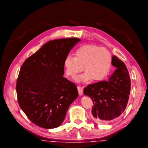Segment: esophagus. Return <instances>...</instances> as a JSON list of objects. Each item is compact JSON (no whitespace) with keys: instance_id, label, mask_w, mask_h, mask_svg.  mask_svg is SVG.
Segmentation results:
<instances>
[{"instance_id":"1","label":"esophagus","mask_w":148,"mask_h":148,"mask_svg":"<svg viewBox=\"0 0 148 148\" xmlns=\"http://www.w3.org/2000/svg\"><path fill=\"white\" fill-rule=\"evenodd\" d=\"M77 90H78V92H79V94L80 95H83V87H82V86H77Z\"/></svg>"}]
</instances>
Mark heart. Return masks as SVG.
Instances as JSON below:
<instances>
[{"label":"heart","instance_id":"b5f03b06","mask_svg":"<svg viewBox=\"0 0 148 148\" xmlns=\"http://www.w3.org/2000/svg\"><path fill=\"white\" fill-rule=\"evenodd\" d=\"M112 56L105 48L86 45L77 48L75 57L68 55L64 60L66 74L74 77L83 71L85 73L77 79L79 82L103 80L109 74L112 66Z\"/></svg>","mask_w":148,"mask_h":148}]
</instances>
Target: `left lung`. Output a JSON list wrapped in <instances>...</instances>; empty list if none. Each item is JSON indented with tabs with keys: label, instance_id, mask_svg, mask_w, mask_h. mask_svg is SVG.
I'll list each match as a JSON object with an SVG mask.
<instances>
[{
	"label": "left lung",
	"instance_id": "obj_1",
	"mask_svg": "<svg viewBox=\"0 0 148 148\" xmlns=\"http://www.w3.org/2000/svg\"><path fill=\"white\" fill-rule=\"evenodd\" d=\"M113 66L116 68L108 80L90 84L84 94L93 101L91 117L99 123H106L123 113L130 94V79L124 62L112 56Z\"/></svg>",
	"mask_w": 148,
	"mask_h": 148
}]
</instances>
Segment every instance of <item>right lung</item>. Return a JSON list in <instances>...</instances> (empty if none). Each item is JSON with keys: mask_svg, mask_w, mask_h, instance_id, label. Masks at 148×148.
<instances>
[{"mask_svg": "<svg viewBox=\"0 0 148 148\" xmlns=\"http://www.w3.org/2000/svg\"><path fill=\"white\" fill-rule=\"evenodd\" d=\"M80 40L49 41L24 62L16 82L18 103L31 122L46 129L62 124L78 96L77 86L63 77L64 62Z\"/></svg>", "mask_w": 148, "mask_h": 148, "instance_id": "right-lung-1", "label": "right lung"}]
</instances>
